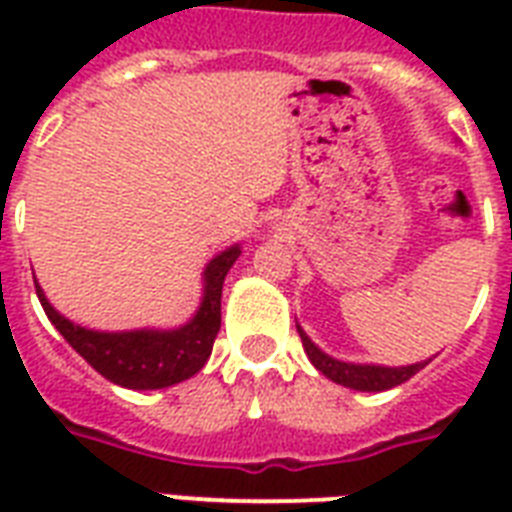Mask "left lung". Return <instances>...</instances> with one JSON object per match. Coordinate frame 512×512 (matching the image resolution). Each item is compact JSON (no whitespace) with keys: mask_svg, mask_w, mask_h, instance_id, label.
I'll list each match as a JSON object with an SVG mask.
<instances>
[{"mask_svg":"<svg viewBox=\"0 0 512 512\" xmlns=\"http://www.w3.org/2000/svg\"><path fill=\"white\" fill-rule=\"evenodd\" d=\"M297 332H300V340H303V348L311 358V364L319 369L321 374H327L329 380L337 382V385H345V388L353 390H366V393H380V390H390L406 382L409 377L425 369L430 364L428 361H417V364L409 366H380V364H353V361H340V358H332L329 353L316 345L311 337L305 335L303 327L297 324Z\"/></svg>","mask_w":512,"mask_h":512,"instance_id":"obj_1","label":"left lung"}]
</instances>
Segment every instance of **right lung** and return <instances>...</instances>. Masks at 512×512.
<instances>
[{"instance_id":"obj_1","label":"right lung","mask_w":512,"mask_h":512,"mask_svg":"<svg viewBox=\"0 0 512 512\" xmlns=\"http://www.w3.org/2000/svg\"><path fill=\"white\" fill-rule=\"evenodd\" d=\"M241 247L223 249L207 263L201 281L199 311L175 329H130V332H98L66 319L44 297L42 287L36 284V295L42 303L47 319L55 324L66 342L114 385L130 390H159L188 380L207 364L212 353V342L220 332V297L223 281L231 265L239 260Z\"/></svg>"}]
</instances>
